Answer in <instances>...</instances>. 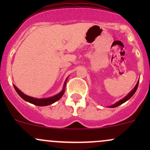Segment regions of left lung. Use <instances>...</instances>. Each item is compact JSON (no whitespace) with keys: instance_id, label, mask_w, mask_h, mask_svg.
<instances>
[{"instance_id":"obj_1","label":"left lung","mask_w":150,"mask_h":150,"mask_svg":"<svg viewBox=\"0 0 150 150\" xmlns=\"http://www.w3.org/2000/svg\"><path fill=\"white\" fill-rule=\"evenodd\" d=\"M138 85H139V81L137 82V84H136V85L135 86V87H134V88L132 89L131 92H130V93H128V95H126L124 98H123V99H120V101H118V102L116 103V104H114L113 105H112V106H109V107H110V108H115V107H117V106H120V105H121L122 104H123V103H125L126 101H128V99H130V98H131V97H132V96H133V94L135 93L136 90H137V87H138Z\"/></svg>"}]
</instances>
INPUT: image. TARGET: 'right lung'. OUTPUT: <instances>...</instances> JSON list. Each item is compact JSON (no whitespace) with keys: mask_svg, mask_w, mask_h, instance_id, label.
Instances as JSON below:
<instances>
[{"mask_svg":"<svg viewBox=\"0 0 150 150\" xmlns=\"http://www.w3.org/2000/svg\"><path fill=\"white\" fill-rule=\"evenodd\" d=\"M67 80H68V77H67L66 80H65L64 83L63 90H62L61 92L58 93V94H56V95L53 96V97H51L49 98H44V99H37V98H34V97H30V96H27L24 94L23 92H22L21 91H20L15 85H13V87H14V88L15 89V91L17 92V93L19 94V96H20L21 98H22L24 100L27 101V102H30L31 104L36 105V106H48V105L52 104L54 102H56V101H57L58 100H59V99H61L62 96L63 95V94H64L65 92V85H66Z\"/></svg>","mask_w":150,"mask_h":150,"instance_id":"obj_1","label":"right lung"}]
</instances>
